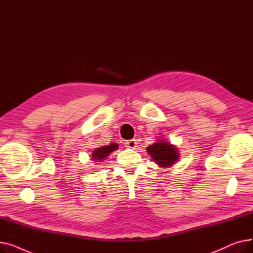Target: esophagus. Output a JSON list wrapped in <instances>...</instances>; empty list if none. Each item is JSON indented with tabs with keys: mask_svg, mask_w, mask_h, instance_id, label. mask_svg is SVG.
<instances>
[{
	"mask_svg": "<svg viewBox=\"0 0 253 253\" xmlns=\"http://www.w3.org/2000/svg\"><path fill=\"white\" fill-rule=\"evenodd\" d=\"M126 147L128 149H131V150H134L136 147H137V142L135 139H131V140H128L126 143Z\"/></svg>",
	"mask_w": 253,
	"mask_h": 253,
	"instance_id": "34e87169",
	"label": "esophagus"
}]
</instances>
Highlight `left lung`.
Here are the masks:
<instances>
[{
  "label": "left lung",
  "instance_id": "left-lung-1",
  "mask_svg": "<svg viewBox=\"0 0 253 253\" xmlns=\"http://www.w3.org/2000/svg\"><path fill=\"white\" fill-rule=\"evenodd\" d=\"M148 154L152 157L157 165L163 168H169L179 159L178 149L175 145L164 139H158L154 144L147 148Z\"/></svg>",
  "mask_w": 253,
  "mask_h": 253
}]
</instances>
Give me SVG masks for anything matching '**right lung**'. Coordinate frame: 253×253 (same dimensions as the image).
I'll use <instances>...</instances> for the list:
<instances>
[{"instance_id":"1","label":"right lung","mask_w":253,"mask_h":253,"mask_svg":"<svg viewBox=\"0 0 253 253\" xmlns=\"http://www.w3.org/2000/svg\"><path fill=\"white\" fill-rule=\"evenodd\" d=\"M118 148H119V144L115 143V142H113L109 145H104V147H100L92 152L91 160L94 162H101V161L105 160V159L110 156V154L112 152L118 150Z\"/></svg>"}]
</instances>
